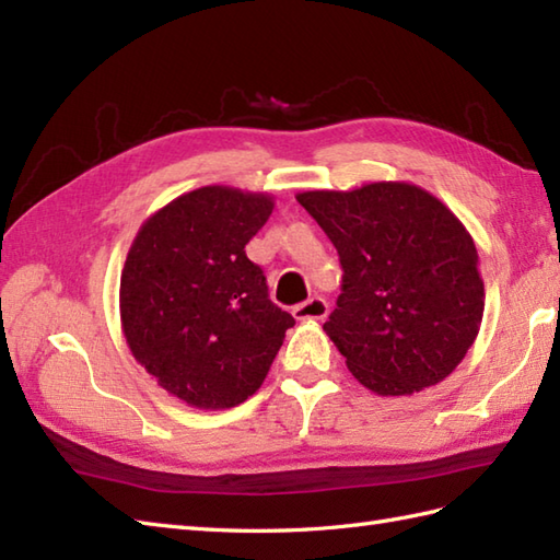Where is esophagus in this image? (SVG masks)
<instances>
[{"instance_id":"obj_1","label":"esophagus","mask_w":560,"mask_h":560,"mask_svg":"<svg viewBox=\"0 0 560 560\" xmlns=\"http://www.w3.org/2000/svg\"><path fill=\"white\" fill-rule=\"evenodd\" d=\"M329 313V305L325 299H319V295H313V299H307L305 303H299L293 307V317L301 319V323H307V319H325Z\"/></svg>"}]
</instances>
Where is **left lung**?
<instances>
[{"label":"left lung","mask_w":560,"mask_h":560,"mask_svg":"<svg viewBox=\"0 0 560 560\" xmlns=\"http://www.w3.org/2000/svg\"><path fill=\"white\" fill-rule=\"evenodd\" d=\"M295 199L339 253L341 293L325 331L353 377L383 397L445 380L483 317L477 245L462 221L409 183Z\"/></svg>","instance_id":"obj_1"}]
</instances>
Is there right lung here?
Here are the masks:
<instances>
[{
	"mask_svg": "<svg viewBox=\"0 0 560 560\" xmlns=\"http://www.w3.org/2000/svg\"><path fill=\"white\" fill-rule=\"evenodd\" d=\"M271 209L269 195L199 187L147 219L129 247L120 279L129 351L189 407L253 397L295 325L245 255Z\"/></svg>",
	"mask_w": 560,
	"mask_h": 560,
	"instance_id": "add662e5",
	"label": "right lung"
}]
</instances>
